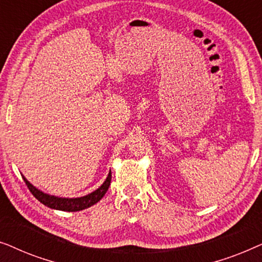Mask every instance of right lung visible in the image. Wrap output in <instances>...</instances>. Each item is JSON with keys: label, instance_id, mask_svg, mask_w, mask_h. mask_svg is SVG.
<instances>
[{"label": "right lung", "instance_id": "add662e5", "mask_svg": "<svg viewBox=\"0 0 262 262\" xmlns=\"http://www.w3.org/2000/svg\"><path fill=\"white\" fill-rule=\"evenodd\" d=\"M23 179H24V181L26 182L27 187L31 191L32 194H33L41 204H44L45 206L50 207V209L75 212V211H81V210L87 209V207L94 205V204L98 203L99 200H101V198L106 194L107 189H108V187H110L112 174H111V171H110L108 175H107L105 182H103V184L100 186L98 189H95L94 192L89 193V194H87V195L80 196V198H59V196L46 194V193L41 192L40 189L34 187V186L32 185L31 182L24 177V175H23Z\"/></svg>", "mask_w": 262, "mask_h": 262}]
</instances>
